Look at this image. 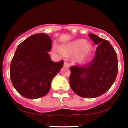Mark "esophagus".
<instances>
[{
    "label": "esophagus",
    "instance_id": "34e87169",
    "mask_svg": "<svg viewBox=\"0 0 128 128\" xmlns=\"http://www.w3.org/2000/svg\"><path fill=\"white\" fill-rule=\"evenodd\" d=\"M69 66H70V64H69L68 62H67V61H65L64 62V67H69Z\"/></svg>",
    "mask_w": 128,
    "mask_h": 128
}]
</instances>
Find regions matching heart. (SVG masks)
<instances>
[{"label":"heart","mask_w":128,"mask_h":128,"mask_svg":"<svg viewBox=\"0 0 128 128\" xmlns=\"http://www.w3.org/2000/svg\"><path fill=\"white\" fill-rule=\"evenodd\" d=\"M92 50V46L84 40H78L66 44L61 48V51L64 55H68L76 54L74 61L82 62L85 61Z\"/></svg>","instance_id":"obj_1"}]
</instances>
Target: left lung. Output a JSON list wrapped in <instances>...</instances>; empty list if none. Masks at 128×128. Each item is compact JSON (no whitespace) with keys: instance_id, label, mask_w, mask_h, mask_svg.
Returning a JSON list of instances; mask_svg holds the SVG:
<instances>
[{"instance_id":"left-lung-1","label":"left lung","mask_w":128,"mask_h":128,"mask_svg":"<svg viewBox=\"0 0 128 128\" xmlns=\"http://www.w3.org/2000/svg\"><path fill=\"white\" fill-rule=\"evenodd\" d=\"M88 36L98 45L94 56L87 64L70 67L69 83L78 96L94 98L104 94L112 86L118 72V60L108 41L92 34Z\"/></svg>"}]
</instances>
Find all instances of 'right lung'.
I'll return each mask as SVG.
<instances>
[{"label":"right lung","instance_id":"obj_1","mask_svg":"<svg viewBox=\"0 0 128 128\" xmlns=\"http://www.w3.org/2000/svg\"><path fill=\"white\" fill-rule=\"evenodd\" d=\"M52 40L44 33L34 34L17 47L10 66V78L16 90L28 99L42 98L48 93L53 78L64 64L54 62L48 52Z\"/></svg>","mask_w":128,"mask_h":128}]
</instances>
